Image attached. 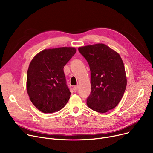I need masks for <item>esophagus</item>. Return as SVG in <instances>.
I'll return each instance as SVG.
<instances>
[{
    "label": "esophagus",
    "instance_id": "1",
    "mask_svg": "<svg viewBox=\"0 0 153 153\" xmlns=\"http://www.w3.org/2000/svg\"><path fill=\"white\" fill-rule=\"evenodd\" d=\"M78 88H79L78 85H76V86H74V87H73V89H74V90L75 92H76V91L78 90Z\"/></svg>",
    "mask_w": 153,
    "mask_h": 153
}]
</instances>
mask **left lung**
<instances>
[{"label":"left lung","mask_w":153,"mask_h":153,"mask_svg":"<svg viewBox=\"0 0 153 153\" xmlns=\"http://www.w3.org/2000/svg\"><path fill=\"white\" fill-rule=\"evenodd\" d=\"M78 50L91 70V92L87 106L99 113L114 109L121 100L127 83L120 56L102 43L80 47Z\"/></svg>","instance_id":"obj_1"}]
</instances>
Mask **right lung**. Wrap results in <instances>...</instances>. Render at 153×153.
Returning a JSON list of instances; mask_svg holds the SVG:
<instances>
[{
    "mask_svg": "<svg viewBox=\"0 0 153 153\" xmlns=\"http://www.w3.org/2000/svg\"><path fill=\"white\" fill-rule=\"evenodd\" d=\"M76 52L74 48L44 50L31 60L27 71V90L31 102L43 113L62 108L70 98L64 66Z\"/></svg>",
    "mask_w": 153,
    "mask_h": 153,
    "instance_id": "1",
    "label": "right lung"
}]
</instances>
